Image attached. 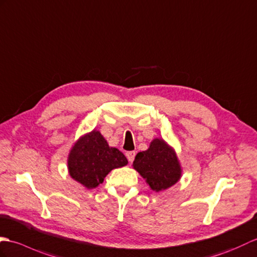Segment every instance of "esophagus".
<instances>
[{
	"label": "esophagus",
	"instance_id": "esophagus-1",
	"mask_svg": "<svg viewBox=\"0 0 257 257\" xmlns=\"http://www.w3.org/2000/svg\"><path fill=\"white\" fill-rule=\"evenodd\" d=\"M126 157L128 159V162L132 163L134 161V158H135V152H127L126 153Z\"/></svg>",
	"mask_w": 257,
	"mask_h": 257
}]
</instances>
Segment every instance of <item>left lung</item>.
Segmentation results:
<instances>
[{
    "label": "left lung",
    "mask_w": 257,
    "mask_h": 257,
    "mask_svg": "<svg viewBox=\"0 0 257 257\" xmlns=\"http://www.w3.org/2000/svg\"><path fill=\"white\" fill-rule=\"evenodd\" d=\"M133 166L154 191L172 187L181 175L175 152L163 140L158 139L152 142L147 151L136 155Z\"/></svg>",
    "instance_id": "8db88e82"
}]
</instances>
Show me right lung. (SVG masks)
Wrapping results in <instances>:
<instances>
[{
	"instance_id": "add662e5",
	"label": "right lung",
	"mask_w": 257,
	"mask_h": 257,
	"mask_svg": "<svg viewBox=\"0 0 257 257\" xmlns=\"http://www.w3.org/2000/svg\"><path fill=\"white\" fill-rule=\"evenodd\" d=\"M126 164L127 159L123 153L107 145L103 136L96 131L79 140L68 159L70 176L89 189L102 184L112 169Z\"/></svg>"
}]
</instances>
